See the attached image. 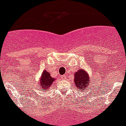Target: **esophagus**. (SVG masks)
<instances>
[{"instance_id": "obj_1", "label": "esophagus", "mask_w": 126, "mask_h": 126, "mask_svg": "<svg viewBox=\"0 0 126 126\" xmlns=\"http://www.w3.org/2000/svg\"><path fill=\"white\" fill-rule=\"evenodd\" d=\"M62 79H66V75H63V76H62Z\"/></svg>"}]
</instances>
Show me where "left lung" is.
I'll return each mask as SVG.
<instances>
[{
  "label": "left lung",
  "mask_w": 126,
  "mask_h": 126,
  "mask_svg": "<svg viewBox=\"0 0 126 126\" xmlns=\"http://www.w3.org/2000/svg\"><path fill=\"white\" fill-rule=\"evenodd\" d=\"M90 81L89 76L85 70L80 69L75 73L74 76V83L76 87L83 91L87 86H89Z\"/></svg>",
  "instance_id": "obj_1"
}]
</instances>
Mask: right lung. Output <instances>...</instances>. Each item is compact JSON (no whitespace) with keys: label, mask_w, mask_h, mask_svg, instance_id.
Segmentation results:
<instances>
[{"label":"right lung","mask_w":126,"mask_h":126,"mask_svg":"<svg viewBox=\"0 0 126 126\" xmlns=\"http://www.w3.org/2000/svg\"><path fill=\"white\" fill-rule=\"evenodd\" d=\"M54 78L51 77L50 74L47 72V70H44L41 74V78L40 80V86L42 90L47 91L48 88H50V85L53 83Z\"/></svg>","instance_id":"add662e5"}]
</instances>
